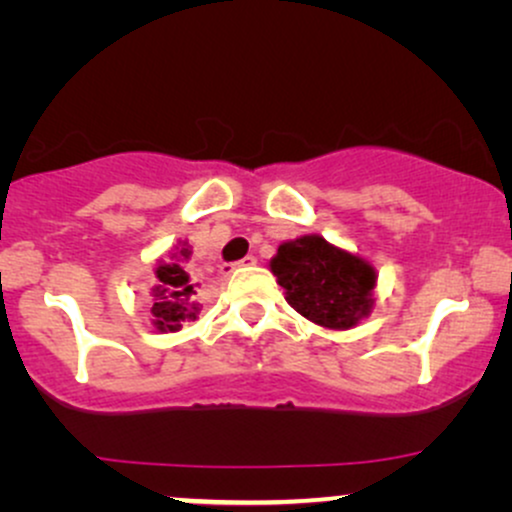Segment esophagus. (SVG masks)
I'll use <instances>...</instances> for the list:
<instances>
[{"instance_id": "obj_1", "label": "esophagus", "mask_w": 512, "mask_h": 512, "mask_svg": "<svg viewBox=\"0 0 512 512\" xmlns=\"http://www.w3.org/2000/svg\"><path fill=\"white\" fill-rule=\"evenodd\" d=\"M256 261H258V258H256L254 254H249V256H244V258H242V261L232 263V266H230V270H234V268H246V266H256Z\"/></svg>"}]
</instances>
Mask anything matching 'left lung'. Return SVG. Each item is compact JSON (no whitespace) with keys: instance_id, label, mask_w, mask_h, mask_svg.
Here are the masks:
<instances>
[{"instance_id":"left-lung-1","label":"left lung","mask_w":512,"mask_h":512,"mask_svg":"<svg viewBox=\"0 0 512 512\" xmlns=\"http://www.w3.org/2000/svg\"><path fill=\"white\" fill-rule=\"evenodd\" d=\"M270 270L285 287L287 304L318 326L347 330L371 314L376 270L318 234L280 244Z\"/></svg>"}]
</instances>
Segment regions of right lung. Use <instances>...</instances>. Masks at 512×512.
<instances>
[{
  "instance_id": "right-lung-1",
  "label": "right lung",
  "mask_w": 512,
  "mask_h": 512,
  "mask_svg": "<svg viewBox=\"0 0 512 512\" xmlns=\"http://www.w3.org/2000/svg\"><path fill=\"white\" fill-rule=\"evenodd\" d=\"M191 251H179V256H172L170 261H160L155 268V285L150 290L153 299V326L158 330H174L182 328L186 321H196L201 306L196 302V282H191V275L186 273L184 261Z\"/></svg>"
}]
</instances>
